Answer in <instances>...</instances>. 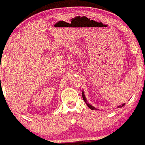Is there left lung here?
Returning a JSON list of instances; mask_svg holds the SVG:
<instances>
[{"mask_svg":"<svg viewBox=\"0 0 145 145\" xmlns=\"http://www.w3.org/2000/svg\"><path fill=\"white\" fill-rule=\"evenodd\" d=\"M82 96H83V100L85 101V102H86V105H87V106H88V107L90 108V109H92V110H94V109H95V108L94 106H92V105H90V104L88 103V102H87V100H86V97H85V95H84V93H83V92H82ZM124 105H125V103L123 104L122 105H120V106H118V107H123V106Z\"/></svg>","mask_w":145,"mask_h":145,"instance_id":"8db88e82","label":"left lung"}]
</instances>
